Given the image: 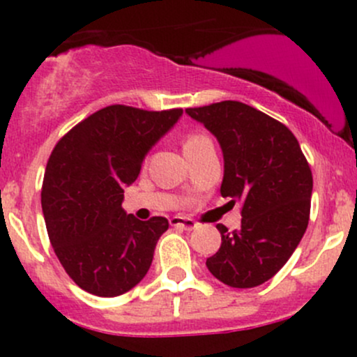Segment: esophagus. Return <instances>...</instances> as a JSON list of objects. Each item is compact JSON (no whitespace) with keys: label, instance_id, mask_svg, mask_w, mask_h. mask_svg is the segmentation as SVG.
<instances>
[{"label":"esophagus","instance_id":"obj_1","mask_svg":"<svg viewBox=\"0 0 357 357\" xmlns=\"http://www.w3.org/2000/svg\"><path fill=\"white\" fill-rule=\"evenodd\" d=\"M171 227L181 228V230L190 231V230H195L196 223H195V220L186 218V216H173V218H171Z\"/></svg>","mask_w":357,"mask_h":357}]
</instances>
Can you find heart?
Listing matches in <instances>:
<instances>
[{
    "label": "heart",
    "mask_w": 357,
    "mask_h": 357,
    "mask_svg": "<svg viewBox=\"0 0 357 357\" xmlns=\"http://www.w3.org/2000/svg\"><path fill=\"white\" fill-rule=\"evenodd\" d=\"M208 144H213L211 139L206 136V134L203 132H191L188 134L186 139H184V153H191V151H196L199 149V147L203 146H208Z\"/></svg>",
    "instance_id": "b5f03b06"
}]
</instances>
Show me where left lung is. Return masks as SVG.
Wrapping results in <instances>:
<instances>
[{"mask_svg":"<svg viewBox=\"0 0 357 357\" xmlns=\"http://www.w3.org/2000/svg\"><path fill=\"white\" fill-rule=\"evenodd\" d=\"M186 114L218 139L225 159L220 192L240 203L241 227L221 233L206 267L223 284L252 289L287 264L309 225L312 171L292 130L243 102L223 100Z\"/></svg>","mask_w":357,"mask_h":357,"instance_id":"obj_1","label":"left lung"}]
</instances>
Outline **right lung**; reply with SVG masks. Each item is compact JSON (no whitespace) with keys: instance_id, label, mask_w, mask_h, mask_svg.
<instances>
[{"instance_id":"obj_1","label":"right lung","mask_w":357,"mask_h":357,"mask_svg":"<svg viewBox=\"0 0 357 357\" xmlns=\"http://www.w3.org/2000/svg\"><path fill=\"white\" fill-rule=\"evenodd\" d=\"M183 109L109 105L72 127L47 162L42 208L48 238L68 277L99 297L126 294L144 278L165 216L141 221L122 210L147 151Z\"/></svg>"}]
</instances>
